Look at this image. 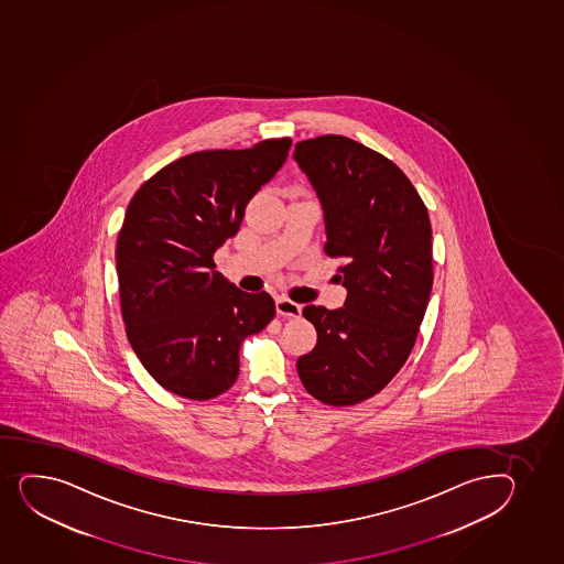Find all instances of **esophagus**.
<instances>
[{
  "mask_svg": "<svg viewBox=\"0 0 564 564\" xmlns=\"http://www.w3.org/2000/svg\"><path fill=\"white\" fill-rule=\"evenodd\" d=\"M275 310H278V315L291 316V318H297V316L302 315V305L292 302L289 297H278Z\"/></svg>",
  "mask_w": 564,
  "mask_h": 564,
  "instance_id": "1",
  "label": "esophagus"
}]
</instances>
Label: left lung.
<instances>
[{
	"instance_id": "8db88e82",
	"label": "left lung",
	"mask_w": 564,
	"mask_h": 564,
	"mask_svg": "<svg viewBox=\"0 0 564 564\" xmlns=\"http://www.w3.org/2000/svg\"><path fill=\"white\" fill-rule=\"evenodd\" d=\"M300 170L315 188L326 251L345 259V305H307L318 340L297 358L303 388L329 406L382 391L406 364L431 297L432 229L417 189L380 152L345 135L300 141Z\"/></svg>"
}]
</instances>
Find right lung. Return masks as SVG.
<instances>
[{
    "mask_svg": "<svg viewBox=\"0 0 564 564\" xmlns=\"http://www.w3.org/2000/svg\"><path fill=\"white\" fill-rule=\"evenodd\" d=\"M291 138L242 151H200L165 165L133 195L117 238L122 321L149 375L171 393L208 400L237 382L238 350L275 316L216 270L249 199L285 164Z\"/></svg>",
    "mask_w": 564,
    "mask_h": 564,
    "instance_id": "obj_1",
    "label": "right lung"
}]
</instances>
